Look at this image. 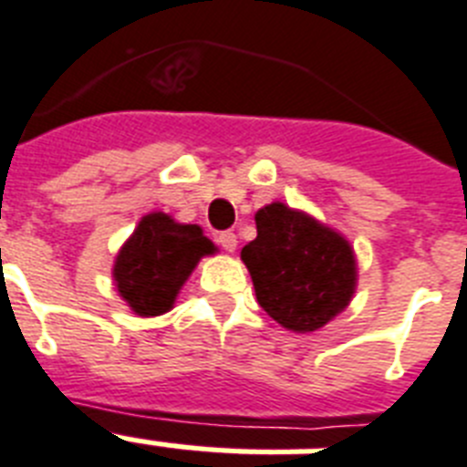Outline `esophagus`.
<instances>
[{"mask_svg": "<svg viewBox=\"0 0 467 467\" xmlns=\"http://www.w3.org/2000/svg\"><path fill=\"white\" fill-rule=\"evenodd\" d=\"M218 244H221L225 252H234V249H237V234L225 230V233L218 234Z\"/></svg>", "mask_w": 467, "mask_h": 467, "instance_id": "esophagus-1", "label": "esophagus"}]
</instances>
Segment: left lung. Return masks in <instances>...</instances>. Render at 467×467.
<instances>
[{
	"label": "left lung",
	"mask_w": 467,
	"mask_h": 467,
	"mask_svg": "<svg viewBox=\"0 0 467 467\" xmlns=\"http://www.w3.org/2000/svg\"><path fill=\"white\" fill-rule=\"evenodd\" d=\"M256 233L242 249V261L270 318L287 330L313 332L347 308L356 261L342 234L285 203L258 211Z\"/></svg>",
	"instance_id": "obj_1"
}]
</instances>
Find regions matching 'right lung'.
Wrapping results in <instances>:
<instances>
[{"mask_svg":"<svg viewBox=\"0 0 467 467\" xmlns=\"http://www.w3.org/2000/svg\"><path fill=\"white\" fill-rule=\"evenodd\" d=\"M213 254L199 225H182L166 213L144 215L119 252L113 277L137 316H161L173 306L199 258Z\"/></svg>","mask_w":467,"mask_h":467,"instance_id":"1","label":"right lung"}]
</instances>
